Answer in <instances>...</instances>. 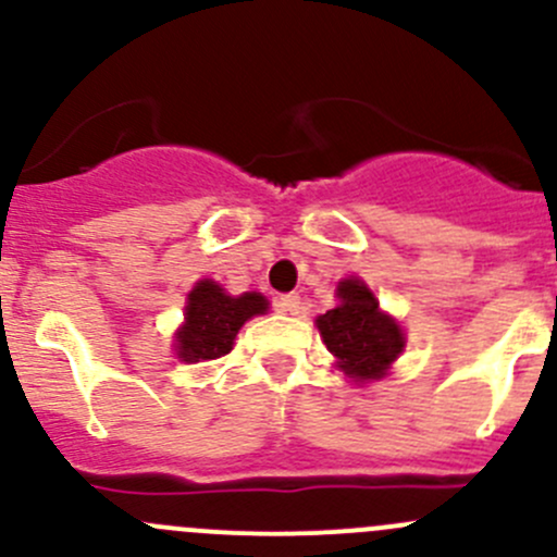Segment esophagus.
Returning a JSON list of instances; mask_svg holds the SVG:
<instances>
[{
  "label": "esophagus",
  "mask_w": 557,
  "mask_h": 557,
  "mask_svg": "<svg viewBox=\"0 0 557 557\" xmlns=\"http://www.w3.org/2000/svg\"><path fill=\"white\" fill-rule=\"evenodd\" d=\"M301 305H305V301H301L299 294H285L277 299V310L283 314H299Z\"/></svg>",
  "instance_id": "1"
}]
</instances>
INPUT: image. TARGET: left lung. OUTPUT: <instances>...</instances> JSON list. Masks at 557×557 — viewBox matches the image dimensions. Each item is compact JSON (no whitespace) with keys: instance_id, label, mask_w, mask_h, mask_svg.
I'll return each instance as SVG.
<instances>
[{"instance_id":"obj_1","label":"left lung","mask_w":557,"mask_h":557,"mask_svg":"<svg viewBox=\"0 0 557 557\" xmlns=\"http://www.w3.org/2000/svg\"><path fill=\"white\" fill-rule=\"evenodd\" d=\"M339 307L318 318L320 336L342 372L352 380H377L404 350V334L393 318L380 312L377 299L361 280H345L336 288Z\"/></svg>"}]
</instances>
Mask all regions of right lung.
<instances>
[{
	"label": "right lung",
	"mask_w": 557,
	"mask_h": 557,
	"mask_svg": "<svg viewBox=\"0 0 557 557\" xmlns=\"http://www.w3.org/2000/svg\"><path fill=\"white\" fill-rule=\"evenodd\" d=\"M261 312H267V299L261 294H243L234 299L212 280H201L188 294L185 323L177 331V356L188 363L228 356L245 320Z\"/></svg>",
	"instance_id": "1"
}]
</instances>
